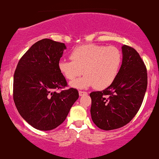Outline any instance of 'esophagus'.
I'll use <instances>...</instances> for the list:
<instances>
[{"label":"esophagus","instance_id":"34e87169","mask_svg":"<svg viewBox=\"0 0 159 159\" xmlns=\"http://www.w3.org/2000/svg\"><path fill=\"white\" fill-rule=\"evenodd\" d=\"M79 96H84V95H87L88 94V93L86 92V91H79Z\"/></svg>","mask_w":159,"mask_h":159}]
</instances>
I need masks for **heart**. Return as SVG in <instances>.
Masks as SVG:
<instances>
[{"instance_id": "heart-1", "label": "heart", "mask_w": 159, "mask_h": 159, "mask_svg": "<svg viewBox=\"0 0 159 159\" xmlns=\"http://www.w3.org/2000/svg\"><path fill=\"white\" fill-rule=\"evenodd\" d=\"M71 60L61 59L58 63L60 72L66 79L74 81L70 85L82 89L93 86L102 90L109 87L117 77L122 63V55L115 46L86 44L75 48Z\"/></svg>"}]
</instances>
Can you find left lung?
I'll list each match as a JSON object with an SVG mask.
<instances>
[{"label":"left lung","mask_w":159,"mask_h":159,"mask_svg":"<svg viewBox=\"0 0 159 159\" xmlns=\"http://www.w3.org/2000/svg\"><path fill=\"white\" fill-rule=\"evenodd\" d=\"M123 60L117 77L108 88L90 93L91 115L98 127L112 130L123 127L136 116L147 88V70L133 48L122 46Z\"/></svg>","instance_id":"8db88e82"}]
</instances>
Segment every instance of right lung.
<instances>
[{
	"label": "right lung",
	"instance_id": "add662e5",
	"mask_svg": "<svg viewBox=\"0 0 159 159\" xmlns=\"http://www.w3.org/2000/svg\"><path fill=\"white\" fill-rule=\"evenodd\" d=\"M66 49L64 43L43 39L20 59L13 75V101L20 116L33 127L52 130L65 121L78 100V90L67 86L58 63Z\"/></svg>",
	"mask_w": 159,
	"mask_h": 159
}]
</instances>
